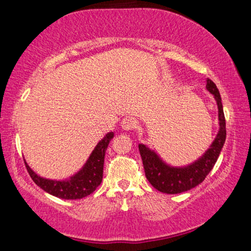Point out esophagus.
Wrapping results in <instances>:
<instances>
[{"label":"esophagus","mask_w":251,"mask_h":251,"mask_svg":"<svg viewBox=\"0 0 251 251\" xmlns=\"http://www.w3.org/2000/svg\"><path fill=\"white\" fill-rule=\"evenodd\" d=\"M121 126H122V129H124L126 131L131 130L136 126V121L133 117H125L123 118Z\"/></svg>","instance_id":"obj_1"}]
</instances>
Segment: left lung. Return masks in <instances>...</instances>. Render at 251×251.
<instances>
[{
  "label": "left lung",
  "mask_w": 251,
  "mask_h": 251,
  "mask_svg": "<svg viewBox=\"0 0 251 251\" xmlns=\"http://www.w3.org/2000/svg\"><path fill=\"white\" fill-rule=\"evenodd\" d=\"M206 90L214 95L218 108L219 130L209 148L193 163L185 166H172L155 151L145 144H139L145 175L151 186L165 194H180L194 188L203 181L217 161L226 141V121H225L222 97L216 84L207 78Z\"/></svg>",
  "instance_id": "1"
}]
</instances>
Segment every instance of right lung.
Returning a JSON list of instances; mask_svg holds the SVG:
<instances>
[{
    "label": "right lung",
    "instance_id": "add662e5",
    "mask_svg": "<svg viewBox=\"0 0 251 251\" xmlns=\"http://www.w3.org/2000/svg\"><path fill=\"white\" fill-rule=\"evenodd\" d=\"M114 137L113 131L106 134L97 143L94 150L91 152L86 163L74 175L65 179H49L41 177L28 166L24 159L29 176L35 184L41 187L44 192L53 195L61 199H80L91 195L100 185L103 179V167L105 152L109 142Z\"/></svg>",
    "mask_w": 251,
    "mask_h": 251
}]
</instances>
